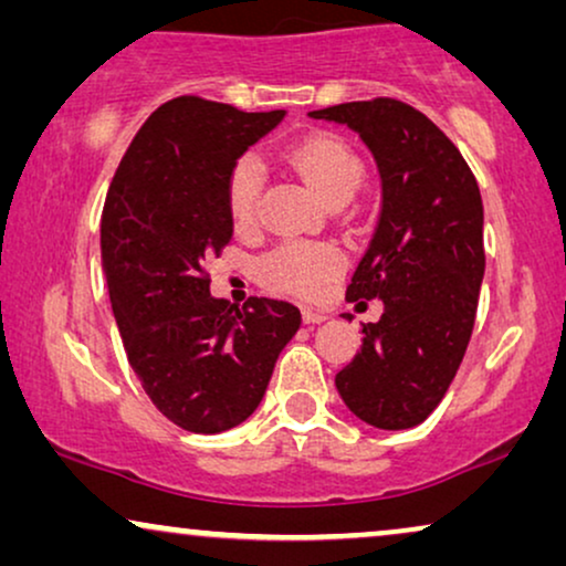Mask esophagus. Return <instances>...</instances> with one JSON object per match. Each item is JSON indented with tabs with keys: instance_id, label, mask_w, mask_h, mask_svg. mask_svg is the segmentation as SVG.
I'll list each match as a JSON object with an SVG mask.
<instances>
[{
	"instance_id": "34e87169",
	"label": "esophagus",
	"mask_w": 566,
	"mask_h": 566,
	"mask_svg": "<svg viewBox=\"0 0 566 566\" xmlns=\"http://www.w3.org/2000/svg\"><path fill=\"white\" fill-rule=\"evenodd\" d=\"M304 322H306V324H322V322H327V314L316 312V308L304 306Z\"/></svg>"
}]
</instances>
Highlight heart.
<instances>
[{
	"label": "heart",
	"instance_id": "1",
	"mask_svg": "<svg viewBox=\"0 0 566 566\" xmlns=\"http://www.w3.org/2000/svg\"><path fill=\"white\" fill-rule=\"evenodd\" d=\"M293 169L312 185L324 203L343 206L358 192L363 182V159L355 149L335 134H312L293 144L289 154ZM262 182V165L258 157L247 154L231 167L227 177V213L231 227L244 231L258 219ZM343 270V258L332 247L289 242L273 250L262 262V273L273 289L312 296L324 289Z\"/></svg>",
	"mask_w": 566,
	"mask_h": 566
}]
</instances>
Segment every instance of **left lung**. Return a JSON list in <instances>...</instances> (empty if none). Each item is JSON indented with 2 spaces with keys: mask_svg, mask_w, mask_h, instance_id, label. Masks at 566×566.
Returning a JSON list of instances; mask_svg holds the SVG:
<instances>
[{
  "mask_svg": "<svg viewBox=\"0 0 566 566\" xmlns=\"http://www.w3.org/2000/svg\"><path fill=\"white\" fill-rule=\"evenodd\" d=\"M358 134L381 172L384 206L347 301L381 298L363 347L335 384L347 409L378 430H407L440 405L467 353L484 277V208L455 144L391 97L308 113Z\"/></svg>",
  "mask_w": 566,
  "mask_h": 566,
  "instance_id": "obj_1",
  "label": "left lung"
}]
</instances>
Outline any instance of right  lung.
<instances>
[{"label": "right lung", "mask_w": 566, "mask_h": 566, "mask_svg": "<svg viewBox=\"0 0 566 566\" xmlns=\"http://www.w3.org/2000/svg\"><path fill=\"white\" fill-rule=\"evenodd\" d=\"M283 115L169 99L138 128L107 190L99 250L123 347L154 407L188 432L242 424L301 327L289 301L213 298L206 270L234 234L231 167Z\"/></svg>", "instance_id": "add662e5"}]
</instances>
